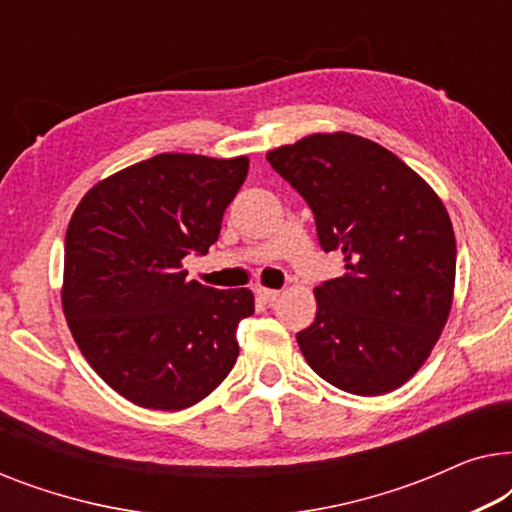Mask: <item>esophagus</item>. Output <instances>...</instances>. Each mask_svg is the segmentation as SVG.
I'll use <instances>...</instances> for the list:
<instances>
[{"instance_id":"obj_1","label":"esophagus","mask_w":512,"mask_h":512,"mask_svg":"<svg viewBox=\"0 0 512 512\" xmlns=\"http://www.w3.org/2000/svg\"><path fill=\"white\" fill-rule=\"evenodd\" d=\"M258 298L263 300V303H275V300L279 298V291L277 289H256Z\"/></svg>"}]
</instances>
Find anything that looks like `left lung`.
I'll use <instances>...</instances> for the list:
<instances>
[{"label": "left lung", "instance_id": "obj_1", "mask_svg": "<svg viewBox=\"0 0 512 512\" xmlns=\"http://www.w3.org/2000/svg\"><path fill=\"white\" fill-rule=\"evenodd\" d=\"M310 205L321 249L345 275L321 282L317 317L296 340L314 373L380 396L417 373L452 307L457 242L433 188L370 139L310 135L268 153Z\"/></svg>", "mask_w": 512, "mask_h": 512}]
</instances>
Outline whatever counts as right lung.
<instances>
[{"label": "right lung", "instance_id": "obj_1", "mask_svg": "<svg viewBox=\"0 0 512 512\" xmlns=\"http://www.w3.org/2000/svg\"><path fill=\"white\" fill-rule=\"evenodd\" d=\"M249 160L158 153L100 181L65 237L62 310L95 373L135 405L184 410L233 370L249 289L188 282L181 261L219 240Z\"/></svg>", "mask_w": 512, "mask_h": 512}]
</instances>
